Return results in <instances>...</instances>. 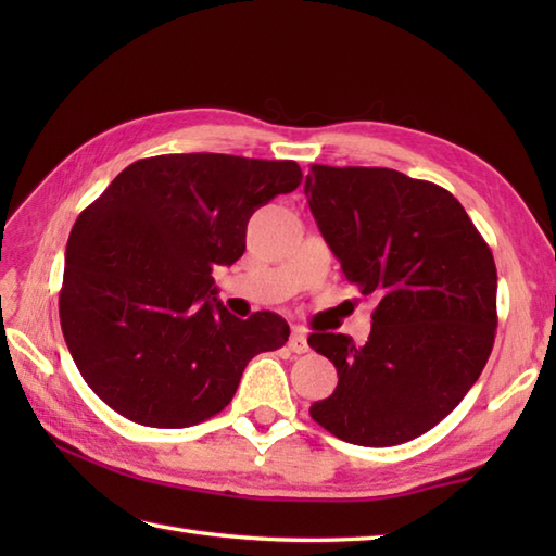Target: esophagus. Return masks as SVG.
I'll return each mask as SVG.
<instances>
[{
	"mask_svg": "<svg viewBox=\"0 0 556 556\" xmlns=\"http://www.w3.org/2000/svg\"><path fill=\"white\" fill-rule=\"evenodd\" d=\"M308 339H305V329L303 327H293L291 337H289V351L291 353H305L308 351Z\"/></svg>",
	"mask_w": 556,
	"mask_h": 556,
	"instance_id": "obj_1",
	"label": "esophagus"
}]
</instances>
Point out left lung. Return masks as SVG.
Listing matches in <instances>:
<instances>
[{
    "label": "left lung",
    "mask_w": 556,
    "mask_h": 556,
    "mask_svg": "<svg viewBox=\"0 0 556 556\" xmlns=\"http://www.w3.org/2000/svg\"><path fill=\"white\" fill-rule=\"evenodd\" d=\"M305 195L346 281L380 299L363 346L334 332L308 337L339 375L311 416L351 444L416 440L460 404L490 358V245L452 193L396 169L313 164Z\"/></svg>",
    "instance_id": "left-lung-1"
}]
</instances>
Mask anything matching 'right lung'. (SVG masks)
<instances>
[{"label": "right lung", "instance_id": "add662e5", "mask_svg": "<svg viewBox=\"0 0 556 556\" xmlns=\"http://www.w3.org/2000/svg\"><path fill=\"white\" fill-rule=\"evenodd\" d=\"M301 179L291 160L157 155L80 212L59 320L104 404L148 428H188L229 404L248 361L287 344L279 315L224 308L212 269L243 255L253 212Z\"/></svg>", "mask_w": 556, "mask_h": 556}]
</instances>
